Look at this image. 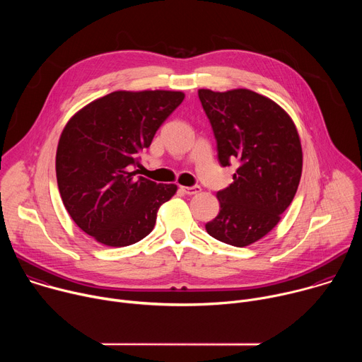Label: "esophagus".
Masks as SVG:
<instances>
[{
    "mask_svg": "<svg viewBox=\"0 0 362 362\" xmlns=\"http://www.w3.org/2000/svg\"><path fill=\"white\" fill-rule=\"evenodd\" d=\"M180 190L185 192L186 194H196L200 192V186L194 185V186H180Z\"/></svg>",
    "mask_w": 362,
    "mask_h": 362,
    "instance_id": "1",
    "label": "esophagus"
}]
</instances>
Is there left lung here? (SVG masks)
I'll use <instances>...</instances> for the list:
<instances>
[{"instance_id": "left-lung-1", "label": "left lung", "mask_w": 362, "mask_h": 362, "mask_svg": "<svg viewBox=\"0 0 362 362\" xmlns=\"http://www.w3.org/2000/svg\"><path fill=\"white\" fill-rule=\"evenodd\" d=\"M197 93L219 163H239L233 183L216 194L221 211L206 230L243 247L269 233L291 204L302 173L300 140L288 113L262 94L246 88Z\"/></svg>"}]
</instances>
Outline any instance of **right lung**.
Instances as JSON below:
<instances>
[{"label": "right lung", "instance_id": "obj_1", "mask_svg": "<svg viewBox=\"0 0 362 362\" xmlns=\"http://www.w3.org/2000/svg\"><path fill=\"white\" fill-rule=\"evenodd\" d=\"M183 98L182 91H113L66 124L56 154L59 190L71 219L97 242L122 247L141 240L176 193V185L132 169Z\"/></svg>", "mask_w": 362, "mask_h": 362}]
</instances>
